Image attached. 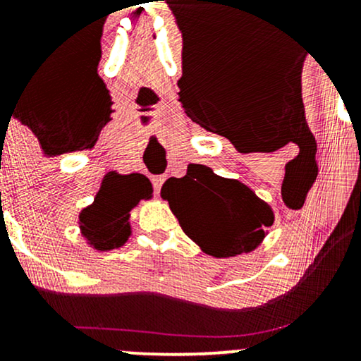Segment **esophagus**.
<instances>
[{"label":"esophagus","mask_w":361,"mask_h":361,"mask_svg":"<svg viewBox=\"0 0 361 361\" xmlns=\"http://www.w3.org/2000/svg\"><path fill=\"white\" fill-rule=\"evenodd\" d=\"M152 188H154V193L159 195L161 186L164 183V176H152Z\"/></svg>","instance_id":"obj_1"}]
</instances>
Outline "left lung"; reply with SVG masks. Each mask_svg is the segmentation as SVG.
Masks as SVG:
<instances>
[{"label": "left lung", "mask_w": 361, "mask_h": 361, "mask_svg": "<svg viewBox=\"0 0 361 361\" xmlns=\"http://www.w3.org/2000/svg\"><path fill=\"white\" fill-rule=\"evenodd\" d=\"M183 233L215 258L250 252L271 227V207L238 180L190 164L183 178H169L161 188Z\"/></svg>", "instance_id": "1"}]
</instances>
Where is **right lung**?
I'll list each match as a JSON object with an SVG mask.
<instances>
[{"mask_svg": "<svg viewBox=\"0 0 361 361\" xmlns=\"http://www.w3.org/2000/svg\"><path fill=\"white\" fill-rule=\"evenodd\" d=\"M151 193V186L142 176L110 173L93 204L80 214V227L86 241L98 251L123 246L130 235V210Z\"/></svg>", "mask_w": 361, "mask_h": 361, "instance_id": "right-lung-1", "label": "right lung"}]
</instances>
